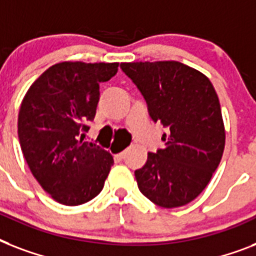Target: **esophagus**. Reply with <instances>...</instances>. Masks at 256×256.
Listing matches in <instances>:
<instances>
[{"instance_id":"1","label":"esophagus","mask_w":256,"mask_h":256,"mask_svg":"<svg viewBox=\"0 0 256 256\" xmlns=\"http://www.w3.org/2000/svg\"><path fill=\"white\" fill-rule=\"evenodd\" d=\"M124 154H126V150H124V152H120V154H116V158H120V160H122L124 156Z\"/></svg>"}]
</instances>
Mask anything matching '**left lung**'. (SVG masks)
<instances>
[{
    "label": "left lung",
    "instance_id": "1",
    "mask_svg": "<svg viewBox=\"0 0 256 256\" xmlns=\"http://www.w3.org/2000/svg\"><path fill=\"white\" fill-rule=\"evenodd\" d=\"M120 69L142 92L148 114L168 132L164 148L136 170L140 192L164 208L184 206L208 184L222 160L224 124L210 80L178 61L124 62Z\"/></svg>",
    "mask_w": 256,
    "mask_h": 256
}]
</instances>
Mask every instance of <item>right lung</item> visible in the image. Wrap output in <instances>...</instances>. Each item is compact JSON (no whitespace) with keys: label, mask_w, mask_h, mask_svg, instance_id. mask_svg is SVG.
<instances>
[{"label":"right lung","mask_w":256,"mask_h":256,"mask_svg":"<svg viewBox=\"0 0 256 256\" xmlns=\"http://www.w3.org/2000/svg\"><path fill=\"white\" fill-rule=\"evenodd\" d=\"M118 62H60L33 82L18 112V138L32 174L54 200L78 206L104 188L114 160L84 140L96 116L100 84Z\"/></svg>","instance_id":"right-lung-1"}]
</instances>
